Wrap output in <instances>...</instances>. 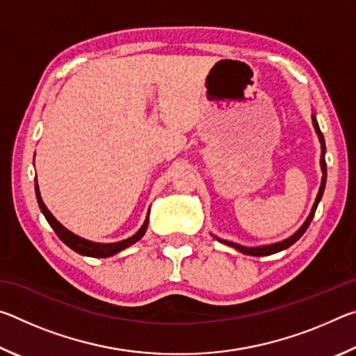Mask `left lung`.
Masks as SVG:
<instances>
[{
    "label": "left lung",
    "mask_w": 356,
    "mask_h": 356,
    "mask_svg": "<svg viewBox=\"0 0 356 356\" xmlns=\"http://www.w3.org/2000/svg\"><path fill=\"white\" fill-rule=\"evenodd\" d=\"M312 125H314L316 129V134L318 136V141H321V149H322V154H321V168H322V182H321V188H318V193H317V197L314 204H312V209L311 212L308 215V218L305 220L303 225H301L298 227L297 232H293L291 237H287L284 240H281V242H276V243H270V245H261V246H243L240 243H236V242H231V240H225V238H220L213 236L218 242L225 243V245H229L232 246V248H236L237 251L243 252V254H250V256H268V254H275V252H280L282 250H287L289 246H292L297 240L303 236V234L306 232V229H308V226L311 225L312 218H314V213H316V209L318 206V202H321L322 196H323V190H325V184H327V163H325V140H323V135L321 129H318V124H317V119H316V114L312 113Z\"/></svg>",
    "instance_id": "left-lung-1"
}]
</instances>
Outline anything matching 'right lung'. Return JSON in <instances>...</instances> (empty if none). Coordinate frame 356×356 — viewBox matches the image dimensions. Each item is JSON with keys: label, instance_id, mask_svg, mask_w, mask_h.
Listing matches in <instances>:
<instances>
[{"label": "right lung", "instance_id": "right-lung-1", "mask_svg": "<svg viewBox=\"0 0 356 356\" xmlns=\"http://www.w3.org/2000/svg\"><path fill=\"white\" fill-rule=\"evenodd\" d=\"M34 190H35V197H38V204L40 207V212L44 213L45 220L48 221V225L53 227V231L56 232V236L63 240V242L69 246L70 250H74L75 252L81 256H89V257H110L118 254L119 251H122L125 248H129L134 243H136L138 240H141L144 234L147 231V225H149V212L146 220H144L143 226L140 227V231H138L135 236H131L125 240H120V242H114V243H97V242H91V240H86L80 236H76L72 231H69L67 227H64L61 222H59L50 210L47 209V206L42 201V196H40V191H39V185H38V177H35V182H34Z\"/></svg>", "mask_w": 356, "mask_h": 356}]
</instances>
